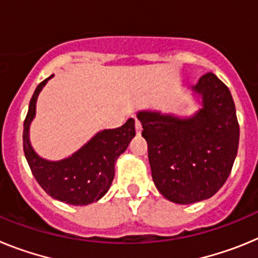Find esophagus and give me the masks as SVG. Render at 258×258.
Listing matches in <instances>:
<instances>
[{
  "instance_id": "1",
  "label": "esophagus",
  "mask_w": 258,
  "mask_h": 258,
  "mask_svg": "<svg viewBox=\"0 0 258 258\" xmlns=\"http://www.w3.org/2000/svg\"><path fill=\"white\" fill-rule=\"evenodd\" d=\"M136 132L138 136H141V133H142V124H141L140 120H136Z\"/></svg>"
}]
</instances>
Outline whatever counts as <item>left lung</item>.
Here are the masks:
<instances>
[{
  "label": "left lung",
  "instance_id": "8db88e82",
  "mask_svg": "<svg viewBox=\"0 0 258 258\" xmlns=\"http://www.w3.org/2000/svg\"><path fill=\"white\" fill-rule=\"evenodd\" d=\"M200 108L191 116L138 111L149 145L152 179L169 202L209 199L230 175L239 146V124L229 88L212 72L191 86Z\"/></svg>",
  "mask_w": 258,
  "mask_h": 258
}]
</instances>
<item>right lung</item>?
Listing matches in <instances>:
<instances>
[{
	"instance_id": "obj_1",
	"label": "right lung",
	"mask_w": 258,
	"mask_h": 258,
	"mask_svg": "<svg viewBox=\"0 0 258 258\" xmlns=\"http://www.w3.org/2000/svg\"><path fill=\"white\" fill-rule=\"evenodd\" d=\"M54 75L36 88L24 120L23 149L36 181L47 195L71 206H88L106 195L115 177V163L136 136L134 118L122 126L98 132L71 156L51 161L41 157L29 140V126L36 116L38 94Z\"/></svg>"
}]
</instances>
